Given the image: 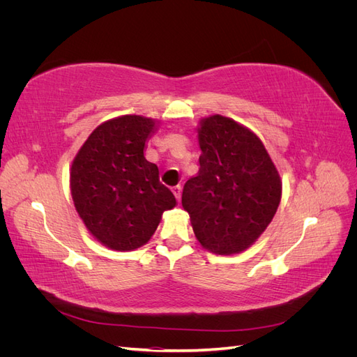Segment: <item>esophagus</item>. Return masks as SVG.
<instances>
[{"mask_svg": "<svg viewBox=\"0 0 357 357\" xmlns=\"http://www.w3.org/2000/svg\"><path fill=\"white\" fill-rule=\"evenodd\" d=\"M172 192H174V195H176V198L180 201L181 199V186L180 185H177V186H174L172 188Z\"/></svg>", "mask_w": 357, "mask_h": 357, "instance_id": "obj_1", "label": "esophagus"}]
</instances>
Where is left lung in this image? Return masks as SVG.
Instances as JSON below:
<instances>
[{"label": "left lung", "mask_w": 357, "mask_h": 357, "mask_svg": "<svg viewBox=\"0 0 357 357\" xmlns=\"http://www.w3.org/2000/svg\"><path fill=\"white\" fill-rule=\"evenodd\" d=\"M199 172L183 188L181 205L198 241L215 255L250 247L271 223L282 181L261 139L229 117L198 128Z\"/></svg>", "instance_id": "1"}]
</instances>
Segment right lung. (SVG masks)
<instances>
[{
	"label": "right lung",
	"instance_id": "add662e5",
	"mask_svg": "<svg viewBox=\"0 0 357 357\" xmlns=\"http://www.w3.org/2000/svg\"><path fill=\"white\" fill-rule=\"evenodd\" d=\"M156 123L126 114L101 123L71 167V195L86 228L104 245L129 252L144 245L176 197L144 158Z\"/></svg>",
	"mask_w": 357,
	"mask_h": 357
}]
</instances>
